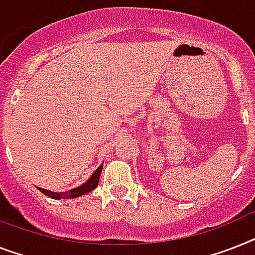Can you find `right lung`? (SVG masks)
Segmentation results:
<instances>
[{
	"label": "right lung",
	"mask_w": 255,
	"mask_h": 255,
	"mask_svg": "<svg viewBox=\"0 0 255 255\" xmlns=\"http://www.w3.org/2000/svg\"><path fill=\"white\" fill-rule=\"evenodd\" d=\"M102 167L103 163L101 166L97 169V170L93 173V175L89 178L88 181L85 182L84 185L78 186V187L73 188V190H69V191L65 192H53L49 191V190H45V188H40L38 187V190L40 192H43L44 195L49 196V198H52V199H73V198H77V196L85 195V194H88L92 190H94L99 183V177H101V173H102Z\"/></svg>",
	"instance_id": "right-lung-1"
}]
</instances>
